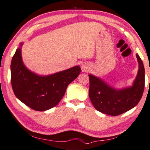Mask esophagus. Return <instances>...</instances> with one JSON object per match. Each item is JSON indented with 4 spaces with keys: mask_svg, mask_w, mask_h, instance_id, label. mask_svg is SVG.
Listing matches in <instances>:
<instances>
[{
    "mask_svg": "<svg viewBox=\"0 0 150 150\" xmlns=\"http://www.w3.org/2000/svg\"><path fill=\"white\" fill-rule=\"evenodd\" d=\"M82 70L83 72H88L89 70H90V68H89L88 66L86 64H83L82 66Z\"/></svg>",
    "mask_w": 150,
    "mask_h": 150,
    "instance_id": "34e87169",
    "label": "esophagus"
}]
</instances>
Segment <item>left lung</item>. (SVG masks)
<instances>
[{
	"label": "left lung",
	"instance_id": "obj_1",
	"mask_svg": "<svg viewBox=\"0 0 150 150\" xmlns=\"http://www.w3.org/2000/svg\"><path fill=\"white\" fill-rule=\"evenodd\" d=\"M136 57L139 70L132 87L116 90L99 78L89 74V96L96 109L105 114L118 116L129 111L139 103L145 86V70L138 54Z\"/></svg>",
	"mask_w": 150,
	"mask_h": 150
}]
</instances>
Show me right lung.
Segmentation results:
<instances>
[{
  "instance_id": "1",
  "label": "right lung",
  "mask_w": 150,
  "mask_h": 150,
  "mask_svg": "<svg viewBox=\"0 0 150 150\" xmlns=\"http://www.w3.org/2000/svg\"><path fill=\"white\" fill-rule=\"evenodd\" d=\"M10 69L12 87L16 97L38 111L56 106L64 96L68 86L81 72L80 67L76 66L47 76H38L23 64L20 48L16 49L12 57Z\"/></svg>"
}]
</instances>
